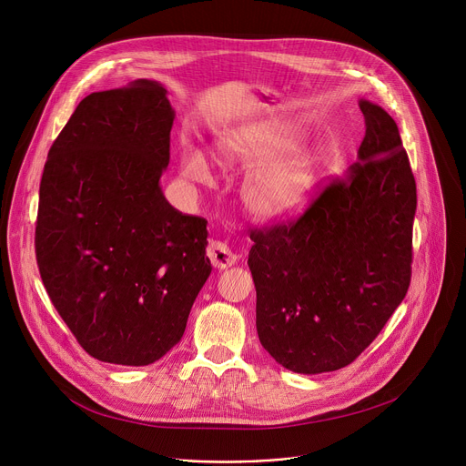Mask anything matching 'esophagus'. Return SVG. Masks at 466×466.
<instances>
[{
  "label": "esophagus",
  "instance_id": "34e87169",
  "mask_svg": "<svg viewBox=\"0 0 466 466\" xmlns=\"http://www.w3.org/2000/svg\"><path fill=\"white\" fill-rule=\"evenodd\" d=\"M207 254H208V258H210L214 268H218V269L232 268V265H234L236 259H238L236 252H234L227 243L216 241V239H212V241L208 243Z\"/></svg>",
  "mask_w": 466,
  "mask_h": 466
}]
</instances>
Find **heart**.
Here are the masks:
<instances>
[{"label": "heart", "instance_id": "b5f03b06", "mask_svg": "<svg viewBox=\"0 0 466 466\" xmlns=\"http://www.w3.org/2000/svg\"><path fill=\"white\" fill-rule=\"evenodd\" d=\"M297 146L295 132L280 127L248 128L221 144L219 151L227 160L256 166L243 184V203L256 218L289 219L309 205L324 157L315 147ZM180 171L187 180L212 182L210 162L195 147H184Z\"/></svg>", "mask_w": 466, "mask_h": 466}]
</instances>
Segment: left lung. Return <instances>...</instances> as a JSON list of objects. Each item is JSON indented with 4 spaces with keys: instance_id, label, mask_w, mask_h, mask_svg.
Segmentation results:
<instances>
[{
    "instance_id": "8db88e82",
    "label": "left lung",
    "mask_w": 466,
    "mask_h": 466,
    "mask_svg": "<svg viewBox=\"0 0 466 466\" xmlns=\"http://www.w3.org/2000/svg\"><path fill=\"white\" fill-rule=\"evenodd\" d=\"M360 108L365 138L347 177L300 218L250 230L259 343L300 374L350 365L411 282L415 177L394 119L365 99Z\"/></svg>"
}]
</instances>
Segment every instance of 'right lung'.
Here are the masks:
<instances>
[{
  "label": "right lung",
  "mask_w": 466,
  "mask_h": 466,
  "mask_svg": "<svg viewBox=\"0 0 466 466\" xmlns=\"http://www.w3.org/2000/svg\"><path fill=\"white\" fill-rule=\"evenodd\" d=\"M175 110L147 79L86 96L53 142L35 250L44 288L96 360L142 367L182 338L212 273L207 219L162 193Z\"/></svg>",
  "instance_id": "obj_1"
}]
</instances>
